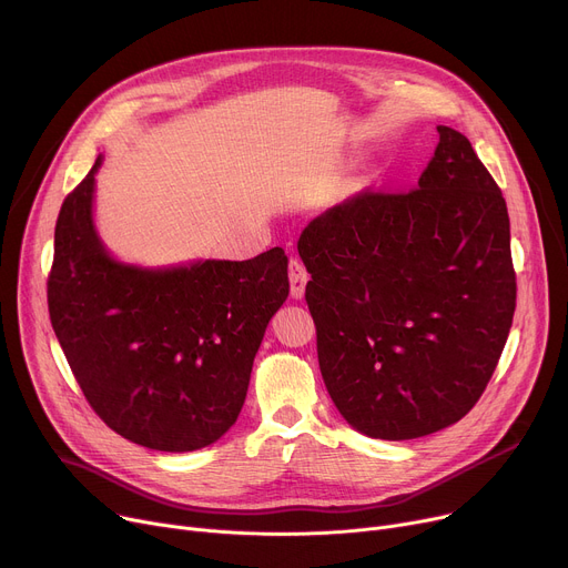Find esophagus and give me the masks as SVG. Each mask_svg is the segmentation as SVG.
Here are the masks:
<instances>
[{
	"mask_svg": "<svg viewBox=\"0 0 568 568\" xmlns=\"http://www.w3.org/2000/svg\"><path fill=\"white\" fill-rule=\"evenodd\" d=\"M288 282H291V295L295 300H300L304 295V288H306V282H308V273L302 266V262L291 260V264H288Z\"/></svg>",
	"mask_w": 568,
	"mask_h": 568,
	"instance_id": "obj_1",
	"label": "esophagus"
}]
</instances>
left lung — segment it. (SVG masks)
Returning <instances> with one entry per match:
<instances>
[{"label": "left lung", "mask_w": 568, "mask_h": 568, "mask_svg": "<svg viewBox=\"0 0 568 568\" xmlns=\"http://www.w3.org/2000/svg\"><path fill=\"white\" fill-rule=\"evenodd\" d=\"M437 133L413 192L358 194L297 241L327 393L352 428L376 439L463 419L515 316L506 199L463 133Z\"/></svg>", "instance_id": "1"}]
</instances>
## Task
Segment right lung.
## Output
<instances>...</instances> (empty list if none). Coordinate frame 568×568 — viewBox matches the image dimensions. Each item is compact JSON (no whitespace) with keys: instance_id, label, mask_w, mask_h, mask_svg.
Listing matches in <instances>:
<instances>
[{"instance_id":"1","label":"right lung","mask_w":568,"mask_h":568,"mask_svg":"<svg viewBox=\"0 0 568 568\" xmlns=\"http://www.w3.org/2000/svg\"><path fill=\"white\" fill-rule=\"evenodd\" d=\"M101 164L58 214L47 286L55 338L121 437L169 454L210 447L243 408L252 361L288 297V257L273 247L245 262H121L94 221Z\"/></svg>"}]
</instances>
